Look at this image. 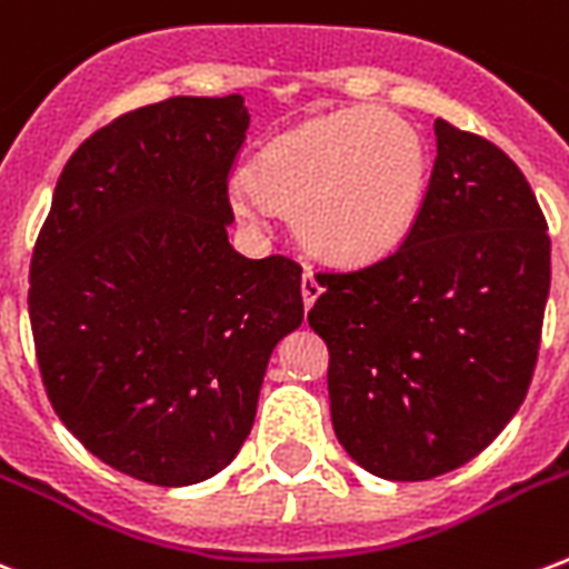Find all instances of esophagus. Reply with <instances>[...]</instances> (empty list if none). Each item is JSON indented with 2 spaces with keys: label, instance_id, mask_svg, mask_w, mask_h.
Wrapping results in <instances>:
<instances>
[{
  "label": "esophagus",
  "instance_id": "obj_1",
  "mask_svg": "<svg viewBox=\"0 0 569 569\" xmlns=\"http://www.w3.org/2000/svg\"><path fill=\"white\" fill-rule=\"evenodd\" d=\"M319 295H322V283H319V280H316V277L310 274V271H307V274L301 277V298H303V307L310 310V307H313L316 298H319Z\"/></svg>",
  "mask_w": 569,
  "mask_h": 569
}]
</instances>
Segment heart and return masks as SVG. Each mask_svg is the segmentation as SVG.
Masks as SVG:
<instances>
[{
  "label": "heart",
  "instance_id": "heart-1",
  "mask_svg": "<svg viewBox=\"0 0 569 569\" xmlns=\"http://www.w3.org/2000/svg\"><path fill=\"white\" fill-rule=\"evenodd\" d=\"M429 158L415 124L381 107H346L286 130L232 190L238 217L262 202L292 214L307 253L328 266H370L409 238L427 193Z\"/></svg>",
  "mask_w": 569,
  "mask_h": 569
}]
</instances>
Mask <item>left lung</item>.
<instances>
[{
	"instance_id": "1",
	"label": "left lung",
	"mask_w": 569,
	"mask_h": 569,
	"mask_svg": "<svg viewBox=\"0 0 569 569\" xmlns=\"http://www.w3.org/2000/svg\"><path fill=\"white\" fill-rule=\"evenodd\" d=\"M432 179L409 238L319 274L307 322L328 346L342 450L385 480H429L492 445L526 400L549 298L546 217L483 137L436 119Z\"/></svg>"
}]
</instances>
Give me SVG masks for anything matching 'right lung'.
<instances>
[{
  "label": "right lung",
  "mask_w": 569,
  "mask_h": 569,
  "mask_svg": "<svg viewBox=\"0 0 569 569\" xmlns=\"http://www.w3.org/2000/svg\"><path fill=\"white\" fill-rule=\"evenodd\" d=\"M241 94L169 98L64 163L29 268L47 397L110 468L190 487L236 459L277 342L303 322L301 268L229 244Z\"/></svg>",
  "instance_id": "1"
}]
</instances>
